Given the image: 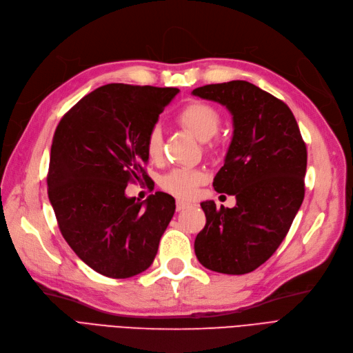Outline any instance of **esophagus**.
Returning a JSON list of instances; mask_svg holds the SVG:
<instances>
[{"instance_id": "obj_1", "label": "esophagus", "mask_w": 353, "mask_h": 353, "mask_svg": "<svg viewBox=\"0 0 353 353\" xmlns=\"http://www.w3.org/2000/svg\"><path fill=\"white\" fill-rule=\"evenodd\" d=\"M187 207H190L188 203L182 201V200H176V211H182V210H185Z\"/></svg>"}]
</instances>
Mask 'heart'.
I'll return each mask as SVG.
<instances>
[{"mask_svg":"<svg viewBox=\"0 0 353 353\" xmlns=\"http://www.w3.org/2000/svg\"><path fill=\"white\" fill-rule=\"evenodd\" d=\"M176 120L203 142H207L219 132L221 124L219 111L200 101L190 103L184 108H181ZM146 152L152 159H158L162 154V130L159 125H153L149 130L146 136ZM204 181L205 175L200 169L175 168L162 178L161 187L169 194L178 196V199L188 200L192 199L196 188Z\"/></svg>","mask_w":353,"mask_h":353,"instance_id":"heart-1","label":"heart"}]
</instances>
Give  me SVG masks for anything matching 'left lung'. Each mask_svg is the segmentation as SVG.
Masks as SVG:
<instances>
[{
  "instance_id": "obj_1",
  "label": "left lung",
  "mask_w": 353,
  "mask_h": 353,
  "mask_svg": "<svg viewBox=\"0 0 353 353\" xmlns=\"http://www.w3.org/2000/svg\"><path fill=\"white\" fill-rule=\"evenodd\" d=\"M194 95L230 111L233 139L213 187L236 196L233 208L201 203L204 229L195 255L207 270L242 275L270 259L304 200L307 149L292 111L248 81L211 83Z\"/></svg>"
}]
</instances>
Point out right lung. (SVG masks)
Here are the masks:
<instances>
[{
    "label": "right lung",
    "instance_id": "1",
    "mask_svg": "<svg viewBox=\"0 0 353 353\" xmlns=\"http://www.w3.org/2000/svg\"><path fill=\"white\" fill-rule=\"evenodd\" d=\"M178 88L107 83L70 108L56 128L48 194L59 230L81 261L110 278L146 271L175 213L169 194L125 195L148 176L146 136Z\"/></svg>",
    "mask_w": 353,
    "mask_h": 353
}]
</instances>
